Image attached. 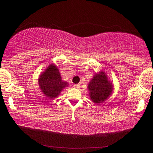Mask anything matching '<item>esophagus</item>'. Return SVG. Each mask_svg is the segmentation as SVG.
<instances>
[{
    "label": "esophagus",
    "mask_w": 153,
    "mask_h": 153,
    "mask_svg": "<svg viewBox=\"0 0 153 153\" xmlns=\"http://www.w3.org/2000/svg\"><path fill=\"white\" fill-rule=\"evenodd\" d=\"M74 87L78 89V88H80V84H75V85H74Z\"/></svg>",
    "instance_id": "1"
}]
</instances>
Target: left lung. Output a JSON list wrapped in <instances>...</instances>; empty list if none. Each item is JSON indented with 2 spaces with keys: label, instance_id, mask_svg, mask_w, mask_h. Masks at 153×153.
<instances>
[{
  "label": "left lung",
  "instance_id": "1",
  "mask_svg": "<svg viewBox=\"0 0 153 153\" xmlns=\"http://www.w3.org/2000/svg\"><path fill=\"white\" fill-rule=\"evenodd\" d=\"M89 97L95 104L103 103L113 91V85L104 71L96 73L88 84Z\"/></svg>",
  "mask_w": 153,
  "mask_h": 153
}]
</instances>
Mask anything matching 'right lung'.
Wrapping results in <instances>:
<instances>
[{
  "label": "right lung",
  "instance_id": "obj_1",
  "mask_svg": "<svg viewBox=\"0 0 153 153\" xmlns=\"http://www.w3.org/2000/svg\"><path fill=\"white\" fill-rule=\"evenodd\" d=\"M38 84L41 92L49 99H54L60 95L61 91L68 86V83L61 78L58 67L50 64L44 72L39 75Z\"/></svg>",
  "mask_w": 153,
  "mask_h": 153
}]
</instances>
